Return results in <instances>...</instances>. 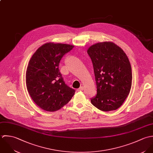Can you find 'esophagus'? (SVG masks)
Wrapping results in <instances>:
<instances>
[{"instance_id": "1", "label": "esophagus", "mask_w": 153, "mask_h": 153, "mask_svg": "<svg viewBox=\"0 0 153 153\" xmlns=\"http://www.w3.org/2000/svg\"><path fill=\"white\" fill-rule=\"evenodd\" d=\"M83 89H84V87H83V86H80V87L77 89V91H83Z\"/></svg>"}]
</instances>
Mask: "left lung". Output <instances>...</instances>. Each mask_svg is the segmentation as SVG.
I'll return each mask as SVG.
<instances>
[{"mask_svg": "<svg viewBox=\"0 0 153 153\" xmlns=\"http://www.w3.org/2000/svg\"><path fill=\"white\" fill-rule=\"evenodd\" d=\"M92 60L97 94L91 103L102 111L116 110L129 94L132 85V70L122 49L111 42L93 45L88 50Z\"/></svg>", "mask_w": 153, "mask_h": 153, "instance_id": "8db88e82", "label": "left lung"}]
</instances>
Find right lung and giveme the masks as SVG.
I'll return each instance as SVG.
<instances>
[{
	"label": "right lung",
	"mask_w": 153,
	"mask_h": 153,
	"mask_svg": "<svg viewBox=\"0 0 153 153\" xmlns=\"http://www.w3.org/2000/svg\"><path fill=\"white\" fill-rule=\"evenodd\" d=\"M73 48L68 44L47 43L30 60L26 73L27 90L33 102L46 111L61 109L74 94L75 90L65 83L59 70L61 59Z\"/></svg>",
	"instance_id": "obj_1"
}]
</instances>
